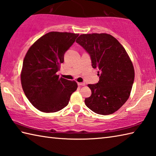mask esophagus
I'll list each match as a JSON object with an SVG mask.
<instances>
[{
	"instance_id": "esophagus-1",
	"label": "esophagus",
	"mask_w": 156,
	"mask_h": 156,
	"mask_svg": "<svg viewBox=\"0 0 156 156\" xmlns=\"http://www.w3.org/2000/svg\"><path fill=\"white\" fill-rule=\"evenodd\" d=\"M78 85L80 86H86V83H78Z\"/></svg>"
}]
</instances>
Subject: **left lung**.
Wrapping results in <instances>:
<instances>
[{"label": "left lung", "mask_w": 156, "mask_h": 156, "mask_svg": "<svg viewBox=\"0 0 156 156\" xmlns=\"http://www.w3.org/2000/svg\"><path fill=\"white\" fill-rule=\"evenodd\" d=\"M76 42L90 54L94 69H98L99 81L88 84L92 95L85 104L96 113L113 114L130 95L134 79L133 62L120 43L106 33L81 34Z\"/></svg>", "instance_id": "obj_1"}]
</instances>
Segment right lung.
I'll return each mask as SVG.
<instances>
[{"instance_id": "obj_1", "label": "right lung", "mask_w": 156, "mask_h": 156, "mask_svg": "<svg viewBox=\"0 0 156 156\" xmlns=\"http://www.w3.org/2000/svg\"><path fill=\"white\" fill-rule=\"evenodd\" d=\"M79 34L50 32L29 48L21 71L22 89L28 101L42 112L54 113L66 107L77 83L59 77L56 73L64 55Z\"/></svg>"}]
</instances>
